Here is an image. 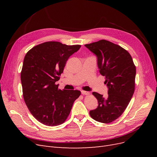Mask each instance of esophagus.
<instances>
[{"mask_svg": "<svg viewBox=\"0 0 157 157\" xmlns=\"http://www.w3.org/2000/svg\"><path fill=\"white\" fill-rule=\"evenodd\" d=\"M81 93L82 95H86V96H88V95H90V93L88 92H86V91H81Z\"/></svg>", "mask_w": 157, "mask_h": 157, "instance_id": "1", "label": "esophagus"}]
</instances>
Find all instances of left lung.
Wrapping results in <instances>:
<instances>
[{
	"label": "left lung",
	"instance_id": "1",
	"mask_svg": "<svg viewBox=\"0 0 157 157\" xmlns=\"http://www.w3.org/2000/svg\"><path fill=\"white\" fill-rule=\"evenodd\" d=\"M85 46L96 54L99 73L105 76L108 96L94 92L98 107L90 111L93 119L110 123L121 117L129 104L135 90L136 66L131 55L119 45L100 40Z\"/></svg>",
	"mask_w": 157,
	"mask_h": 157
}]
</instances>
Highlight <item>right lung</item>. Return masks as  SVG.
<instances>
[{"mask_svg": "<svg viewBox=\"0 0 157 157\" xmlns=\"http://www.w3.org/2000/svg\"><path fill=\"white\" fill-rule=\"evenodd\" d=\"M80 47L49 41L34 46L26 54L21 71L23 96L32 115L42 124H63L80 96L78 90H61L56 82L69 57Z\"/></svg>", "mask_w": 157, "mask_h": 157, "instance_id": "1", "label": "right lung"}]
</instances>
